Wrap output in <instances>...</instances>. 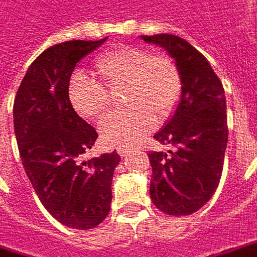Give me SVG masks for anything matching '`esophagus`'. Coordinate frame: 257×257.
Here are the masks:
<instances>
[{
  "label": "esophagus",
  "instance_id": "obj_1",
  "mask_svg": "<svg viewBox=\"0 0 257 257\" xmlns=\"http://www.w3.org/2000/svg\"><path fill=\"white\" fill-rule=\"evenodd\" d=\"M117 153L120 155V156H127L128 153H130V148L124 147V145H120V147L117 148Z\"/></svg>",
  "mask_w": 257,
  "mask_h": 257
}]
</instances>
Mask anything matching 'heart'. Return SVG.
Masks as SVG:
<instances>
[{"mask_svg":"<svg viewBox=\"0 0 257 257\" xmlns=\"http://www.w3.org/2000/svg\"><path fill=\"white\" fill-rule=\"evenodd\" d=\"M95 68L109 89L124 86L126 110L106 116L100 123L102 141L131 145L175 112L182 95V76L177 61L166 53L151 54L140 46H119L101 53ZM100 80L78 74L71 79L68 94L75 110L85 119H97L109 106V93Z\"/></svg>","mask_w":257,"mask_h":257,"instance_id":"1","label":"heart"}]
</instances>
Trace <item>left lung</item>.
Returning <instances> with one entry per match:
<instances>
[{"label":"left lung","instance_id":"8db88e82","mask_svg":"<svg viewBox=\"0 0 257 257\" xmlns=\"http://www.w3.org/2000/svg\"><path fill=\"white\" fill-rule=\"evenodd\" d=\"M141 38L167 50L182 76L177 110L153 137L171 149L148 153L151 198L167 215H190L212 197L222 177L228 136L223 85L207 59L181 37L157 34Z\"/></svg>","mask_w":257,"mask_h":257}]
</instances>
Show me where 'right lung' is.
<instances>
[{"label":"right lung","mask_w":257,"mask_h":257,"mask_svg":"<svg viewBox=\"0 0 257 257\" xmlns=\"http://www.w3.org/2000/svg\"><path fill=\"white\" fill-rule=\"evenodd\" d=\"M106 41L75 39L54 45L34 60L13 102V124L26 174L48 212L78 230L106 218L112 177L120 156L112 152L85 160L97 140L69 101L75 65Z\"/></svg>","instance_id":"add662e5"}]
</instances>
